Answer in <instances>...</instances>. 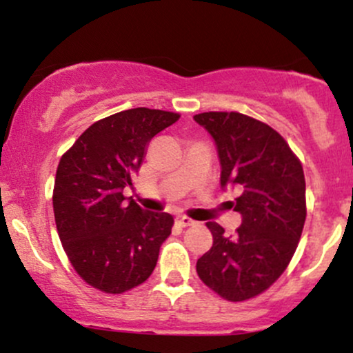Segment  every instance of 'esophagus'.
<instances>
[{"label":"esophagus","instance_id":"esophagus-1","mask_svg":"<svg viewBox=\"0 0 353 353\" xmlns=\"http://www.w3.org/2000/svg\"><path fill=\"white\" fill-rule=\"evenodd\" d=\"M177 222H179V225H182V228H189V225L196 224V221H192V219L185 216H177Z\"/></svg>","mask_w":353,"mask_h":353}]
</instances>
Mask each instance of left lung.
<instances>
[{
    "label": "left lung",
    "instance_id": "obj_1",
    "mask_svg": "<svg viewBox=\"0 0 353 353\" xmlns=\"http://www.w3.org/2000/svg\"><path fill=\"white\" fill-rule=\"evenodd\" d=\"M194 121L209 132L221 163V188H239L234 236L208 222L212 247L197 261L201 281L230 302L255 297L281 277L305 222L302 164L270 125L241 112H202Z\"/></svg>",
    "mask_w": 353,
    "mask_h": 353
}]
</instances>
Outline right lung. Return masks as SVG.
<instances>
[{"instance_id": "right-lung-1", "label": "right lung", "mask_w": 353, "mask_h": 353, "mask_svg": "<svg viewBox=\"0 0 353 353\" xmlns=\"http://www.w3.org/2000/svg\"><path fill=\"white\" fill-rule=\"evenodd\" d=\"M177 119L161 109L116 112L89 125L61 157L52 192L61 244L76 272L103 292L143 283L171 234V214L125 202L123 190L132 185L152 137Z\"/></svg>"}]
</instances>
